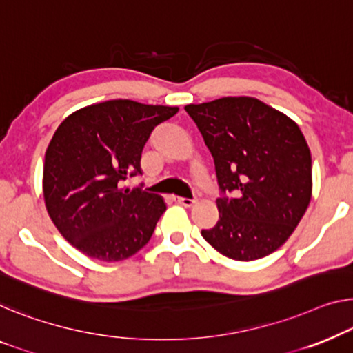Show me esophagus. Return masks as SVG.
<instances>
[{"instance_id":"34e87169","label":"esophagus","mask_w":353,"mask_h":353,"mask_svg":"<svg viewBox=\"0 0 353 353\" xmlns=\"http://www.w3.org/2000/svg\"><path fill=\"white\" fill-rule=\"evenodd\" d=\"M174 201H176V204H179V206H183V208H192L193 206V203H194V199H188V198H174Z\"/></svg>"}]
</instances>
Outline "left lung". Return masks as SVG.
Returning <instances> with one entry per match:
<instances>
[{"label": "left lung", "instance_id": "obj_1", "mask_svg": "<svg viewBox=\"0 0 353 353\" xmlns=\"http://www.w3.org/2000/svg\"><path fill=\"white\" fill-rule=\"evenodd\" d=\"M212 154L222 196L219 222L201 234L231 260L277 250L298 227L312 194V160L299 126L250 97L188 104Z\"/></svg>", "mask_w": 353, "mask_h": 353}]
</instances>
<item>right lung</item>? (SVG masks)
Listing matches in <instances>:
<instances>
[{
	"mask_svg": "<svg viewBox=\"0 0 353 353\" xmlns=\"http://www.w3.org/2000/svg\"><path fill=\"white\" fill-rule=\"evenodd\" d=\"M177 110L110 99L76 110L57 128L46 150L44 201L57 230L83 255L122 261L149 243L166 204L122 182L143 174L147 139Z\"/></svg>",
	"mask_w": 353,
	"mask_h": 353,
	"instance_id": "add662e5",
	"label": "right lung"
}]
</instances>
